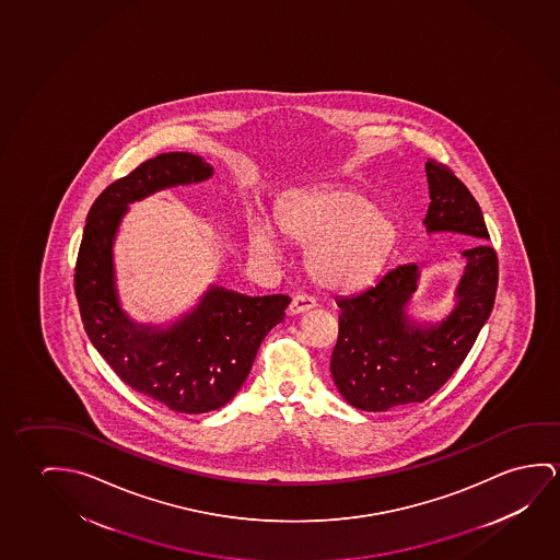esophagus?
Returning <instances> with one entry per match:
<instances>
[{
	"instance_id": "34e87169",
	"label": "esophagus",
	"mask_w": 560,
	"mask_h": 560,
	"mask_svg": "<svg viewBox=\"0 0 560 560\" xmlns=\"http://www.w3.org/2000/svg\"><path fill=\"white\" fill-rule=\"evenodd\" d=\"M316 306H318L316 299H312L308 294H296L293 302H291V306H289V312H291V314H302V312L312 311V308H316Z\"/></svg>"
}]
</instances>
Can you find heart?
Wrapping results in <instances>:
<instances>
[{
    "instance_id": "obj_1",
    "label": "heart",
    "mask_w": 560,
    "mask_h": 560,
    "mask_svg": "<svg viewBox=\"0 0 560 560\" xmlns=\"http://www.w3.org/2000/svg\"><path fill=\"white\" fill-rule=\"evenodd\" d=\"M277 224L284 238L304 252L312 281L349 291L372 283L396 249V219L351 188H311L289 194L277 206ZM249 248L259 258L276 259V234L266 223L252 224Z\"/></svg>"
}]
</instances>
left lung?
Wrapping results in <instances>:
<instances>
[{
  "instance_id": "1",
  "label": "left lung",
  "mask_w": 560,
  "mask_h": 560,
  "mask_svg": "<svg viewBox=\"0 0 560 560\" xmlns=\"http://www.w3.org/2000/svg\"><path fill=\"white\" fill-rule=\"evenodd\" d=\"M431 206L427 233H456L489 241L481 207L454 173L429 159L424 164ZM464 273L454 306L436 322H417L409 304L421 269L405 264L354 296H339V336L331 376L345 401L361 411H387L419 404L439 392L459 369L491 316L499 287L497 252L485 242L462 252Z\"/></svg>"
}]
</instances>
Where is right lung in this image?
<instances>
[{"instance_id":"1","label":"right lung","mask_w":560,"mask_h":560,"mask_svg":"<svg viewBox=\"0 0 560 560\" xmlns=\"http://www.w3.org/2000/svg\"><path fill=\"white\" fill-rule=\"evenodd\" d=\"M211 176L213 166L191 153H163L139 164L91 207L75 266L79 312L91 343L131 389L178 413H207L229 404L291 302L287 294L248 296L209 284L171 326L139 324L121 308L114 241L129 203Z\"/></svg>"}]
</instances>
